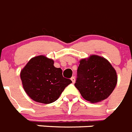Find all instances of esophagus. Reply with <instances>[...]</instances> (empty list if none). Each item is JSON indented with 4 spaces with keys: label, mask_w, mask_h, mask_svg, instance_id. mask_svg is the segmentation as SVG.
<instances>
[{
    "label": "esophagus",
    "mask_w": 132,
    "mask_h": 132,
    "mask_svg": "<svg viewBox=\"0 0 132 132\" xmlns=\"http://www.w3.org/2000/svg\"><path fill=\"white\" fill-rule=\"evenodd\" d=\"M70 79H71V81H72V82L73 83V84H74V83L75 82V77H72Z\"/></svg>",
    "instance_id": "esophagus-1"
}]
</instances>
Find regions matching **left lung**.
<instances>
[{"label":"left lung","instance_id":"obj_1","mask_svg":"<svg viewBox=\"0 0 132 132\" xmlns=\"http://www.w3.org/2000/svg\"><path fill=\"white\" fill-rule=\"evenodd\" d=\"M75 86L83 98L91 103L107 98L117 83L115 69L104 57L91 55L79 62Z\"/></svg>","mask_w":132,"mask_h":132}]
</instances>
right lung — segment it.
<instances>
[{
	"instance_id": "right-lung-1",
	"label": "right lung",
	"mask_w": 132,
	"mask_h": 132,
	"mask_svg": "<svg viewBox=\"0 0 132 132\" xmlns=\"http://www.w3.org/2000/svg\"><path fill=\"white\" fill-rule=\"evenodd\" d=\"M54 61L39 55L31 58L20 72L24 90L34 101L44 104L55 101L66 86L72 83L64 78L62 70Z\"/></svg>"
}]
</instances>
